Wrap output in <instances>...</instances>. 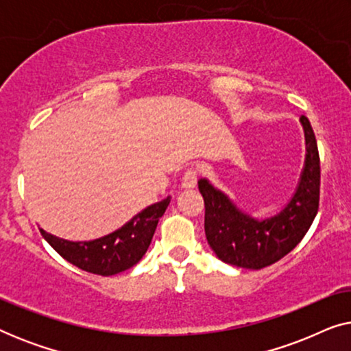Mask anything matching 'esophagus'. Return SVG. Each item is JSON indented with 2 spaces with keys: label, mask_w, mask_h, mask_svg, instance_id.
<instances>
[{
  "label": "esophagus",
  "mask_w": 351,
  "mask_h": 351,
  "mask_svg": "<svg viewBox=\"0 0 351 351\" xmlns=\"http://www.w3.org/2000/svg\"><path fill=\"white\" fill-rule=\"evenodd\" d=\"M196 180H198V172H196V169H189L184 176H182V189H195Z\"/></svg>",
  "instance_id": "obj_1"
}]
</instances>
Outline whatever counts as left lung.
<instances>
[{
    "mask_svg": "<svg viewBox=\"0 0 351 351\" xmlns=\"http://www.w3.org/2000/svg\"><path fill=\"white\" fill-rule=\"evenodd\" d=\"M305 134V162L294 195L280 213L256 219L243 213L208 179L198 180L204 198V232L220 261L230 265L261 270L289 254L313 223L319 204V155L306 117H300Z\"/></svg>",
    "mask_w": 351,
    "mask_h": 351,
    "instance_id": "obj_1",
    "label": "left lung"
}]
</instances>
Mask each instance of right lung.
Segmentation results:
<instances>
[{"mask_svg": "<svg viewBox=\"0 0 351 351\" xmlns=\"http://www.w3.org/2000/svg\"><path fill=\"white\" fill-rule=\"evenodd\" d=\"M171 203V196L148 206L121 228L90 241H69L40 230L43 238L65 261L81 270L100 276H112L136 265L145 256L160 217Z\"/></svg>", "mask_w": 351, "mask_h": 351, "instance_id": "add662e5", "label": "right lung"}]
</instances>
